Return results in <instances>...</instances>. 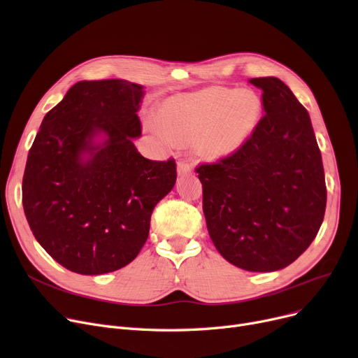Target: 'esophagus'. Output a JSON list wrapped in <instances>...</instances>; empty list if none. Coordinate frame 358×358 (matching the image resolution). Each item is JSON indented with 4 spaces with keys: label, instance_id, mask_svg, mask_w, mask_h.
Masks as SVG:
<instances>
[{
    "label": "esophagus",
    "instance_id": "34e87169",
    "mask_svg": "<svg viewBox=\"0 0 358 358\" xmlns=\"http://www.w3.org/2000/svg\"><path fill=\"white\" fill-rule=\"evenodd\" d=\"M192 172V164L186 160H179L178 162V173L179 175H185Z\"/></svg>",
    "mask_w": 358,
    "mask_h": 358
}]
</instances>
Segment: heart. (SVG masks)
Masks as SVG:
<instances>
[{
    "instance_id": "b5f03b06",
    "label": "heart",
    "mask_w": 358,
    "mask_h": 358,
    "mask_svg": "<svg viewBox=\"0 0 358 358\" xmlns=\"http://www.w3.org/2000/svg\"><path fill=\"white\" fill-rule=\"evenodd\" d=\"M262 113L253 90L210 87L167 99L157 121L164 134L179 143H195L202 157L226 159L248 141Z\"/></svg>"
}]
</instances>
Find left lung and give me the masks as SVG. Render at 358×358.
Wrapping results in <instances>:
<instances>
[{
    "instance_id": "obj_1",
    "label": "left lung",
    "mask_w": 358,
    "mask_h": 358,
    "mask_svg": "<svg viewBox=\"0 0 358 358\" xmlns=\"http://www.w3.org/2000/svg\"><path fill=\"white\" fill-rule=\"evenodd\" d=\"M265 115L234 155L196 167L202 210L223 258L271 272L310 246L327 208V185L310 116L275 77L249 80Z\"/></svg>"
}]
</instances>
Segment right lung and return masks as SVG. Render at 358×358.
<instances>
[{"mask_svg":"<svg viewBox=\"0 0 358 358\" xmlns=\"http://www.w3.org/2000/svg\"><path fill=\"white\" fill-rule=\"evenodd\" d=\"M143 86L78 81L50 109L29 151L23 208L33 236L58 264L99 275L132 262L151 213L176 182L173 159L143 157L132 138ZM99 133L106 140L96 145Z\"/></svg>","mask_w":358,"mask_h":358,"instance_id":"obj_1","label":"right lung"}]
</instances>
